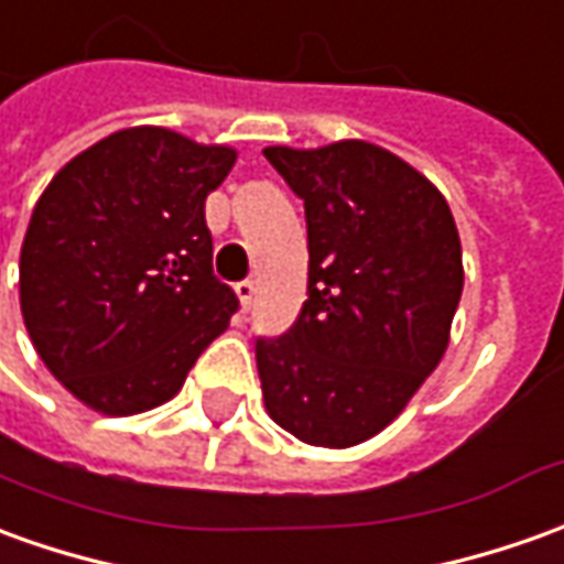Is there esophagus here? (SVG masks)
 <instances>
[{
	"mask_svg": "<svg viewBox=\"0 0 564 564\" xmlns=\"http://www.w3.org/2000/svg\"><path fill=\"white\" fill-rule=\"evenodd\" d=\"M236 297H239L242 310H251V304H254V282H251V279L236 282Z\"/></svg>",
	"mask_w": 564,
	"mask_h": 564,
	"instance_id": "1",
	"label": "esophagus"
}]
</instances>
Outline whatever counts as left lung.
Returning a JSON list of instances; mask_svg holds the SVG:
<instances>
[{"label": "left lung", "mask_w": 564, "mask_h": 564, "mask_svg": "<svg viewBox=\"0 0 564 564\" xmlns=\"http://www.w3.org/2000/svg\"><path fill=\"white\" fill-rule=\"evenodd\" d=\"M304 199L306 301L258 337L263 405L306 445L349 448L402 414L442 362L464 291L452 208L405 159L368 141L267 147Z\"/></svg>", "instance_id": "obj_1"}]
</instances>
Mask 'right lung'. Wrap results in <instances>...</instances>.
Returning a JSON list of instances; mask_svg holds the SVG:
<instances>
[{
	"instance_id": "right-lung-1",
	"label": "right lung",
	"mask_w": 564,
	"mask_h": 564,
	"mask_svg": "<svg viewBox=\"0 0 564 564\" xmlns=\"http://www.w3.org/2000/svg\"><path fill=\"white\" fill-rule=\"evenodd\" d=\"M232 162V147L122 128L39 196L21 248L23 325L88 408L126 417L169 402L230 325L239 297L212 270L205 199Z\"/></svg>"
}]
</instances>
